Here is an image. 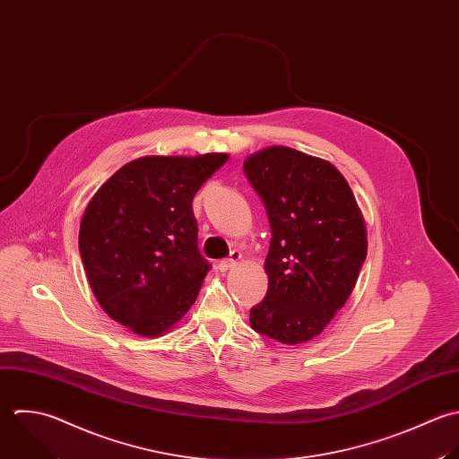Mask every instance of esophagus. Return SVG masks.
Masks as SVG:
<instances>
[{
    "label": "esophagus",
    "instance_id": "34e87169",
    "mask_svg": "<svg viewBox=\"0 0 459 459\" xmlns=\"http://www.w3.org/2000/svg\"><path fill=\"white\" fill-rule=\"evenodd\" d=\"M239 259H241V254L234 250V252H230V255H229L227 259H223V261L218 263V270H220V272H227V270H230L232 266H236Z\"/></svg>",
    "mask_w": 459,
    "mask_h": 459
}]
</instances>
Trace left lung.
Listing matches in <instances>:
<instances>
[{"instance_id":"1","label":"left lung","mask_w":459,"mask_h":459,"mask_svg":"<svg viewBox=\"0 0 459 459\" xmlns=\"http://www.w3.org/2000/svg\"><path fill=\"white\" fill-rule=\"evenodd\" d=\"M264 204L268 291L250 309L255 333L297 345L318 336L351 297L367 257L354 193L327 160L272 146L243 164Z\"/></svg>"}]
</instances>
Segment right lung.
Segmentation results:
<instances>
[{"instance_id":"right-lung-1","label":"right lung","mask_w":459,"mask_h":459,"mask_svg":"<svg viewBox=\"0 0 459 459\" xmlns=\"http://www.w3.org/2000/svg\"><path fill=\"white\" fill-rule=\"evenodd\" d=\"M227 159L143 157L89 202L78 236L87 281L103 311L135 334H162L196 300L211 264L198 250L193 196Z\"/></svg>"}]
</instances>
